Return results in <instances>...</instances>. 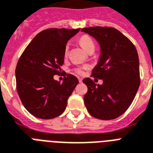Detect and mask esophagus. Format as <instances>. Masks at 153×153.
<instances>
[{"label":"esophagus","instance_id":"34e87169","mask_svg":"<svg viewBox=\"0 0 153 153\" xmlns=\"http://www.w3.org/2000/svg\"><path fill=\"white\" fill-rule=\"evenodd\" d=\"M78 80H79V82L80 83L82 82V79H81V78H78Z\"/></svg>","mask_w":153,"mask_h":153}]
</instances>
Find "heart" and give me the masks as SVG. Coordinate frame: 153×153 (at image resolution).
<instances>
[{
  "instance_id": "obj_1",
  "label": "heart",
  "mask_w": 153,
  "mask_h": 153,
  "mask_svg": "<svg viewBox=\"0 0 153 153\" xmlns=\"http://www.w3.org/2000/svg\"><path fill=\"white\" fill-rule=\"evenodd\" d=\"M79 42H80V46H82L83 48L88 52L91 49H95V43H94L93 40L91 39V38L89 36V35H82L81 37L79 39ZM68 50H69V45L67 44L66 46H65V53L66 54L67 52H68ZM87 69H88V65H83V66H80L74 69L75 73L78 75H83L84 73V70Z\"/></svg>"
}]
</instances>
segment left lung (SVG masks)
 I'll list each match as a JSON object with an SVG mask.
<instances>
[{
	"instance_id": "8db88e82",
	"label": "left lung",
	"mask_w": 153,
	"mask_h": 153,
	"mask_svg": "<svg viewBox=\"0 0 153 153\" xmlns=\"http://www.w3.org/2000/svg\"><path fill=\"white\" fill-rule=\"evenodd\" d=\"M81 30L100 43V61L91 76L103 81L96 84L90 78L83 80L88 87L84 104L95 118L114 119L129 108L140 86L137 51L133 42L115 28L90 27Z\"/></svg>"
}]
</instances>
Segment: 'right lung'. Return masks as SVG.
Returning <instances> with one entry per match:
<instances>
[{"label":"right lung","instance_id":"right-lung-1","mask_svg":"<svg viewBox=\"0 0 153 153\" xmlns=\"http://www.w3.org/2000/svg\"><path fill=\"white\" fill-rule=\"evenodd\" d=\"M79 30L80 28L42 30L28 44L17 62V92L27 111L36 118L51 119L62 114L79 83L72 74H67L62 83L53 79L64 64L68 40Z\"/></svg>","mask_w":153,"mask_h":153}]
</instances>
